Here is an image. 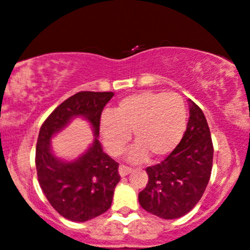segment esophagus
Returning <instances> with one entry per match:
<instances>
[{"instance_id": "1", "label": "esophagus", "mask_w": 250, "mask_h": 250, "mask_svg": "<svg viewBox=\"0 0 250 250\" xmlns=\"http://www.w3.org/2000/svg\"><path fill=\"white\" fill-rule=\"evenodd\" d=\"M131 172H132V168H130V167L124 166V165H120L119 166V174H120V177H126V175L130 174Z\"/></svg>"}]
</instances>
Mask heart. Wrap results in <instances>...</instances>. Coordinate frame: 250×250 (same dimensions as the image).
Here are the masks:
<instances>
[{
	"instance_id": "heart-1",
	"label": "heart",
	"mask_w": 250,
	"mask_h": 250,
	"mask_svg": "<svg viewBox=\"0 0 250 250\" xmlns=\"http://www.w3.org/2000/svg\"><path fill=\"white\" fill-rule=\"evenodd\" d=\"M187 127V107L177 93L144 92L122 99L112 114L101 119L99 131L111 155H120L130 142L137 144L128 158L133 163L158 161L168 157L183 140Z\"/></svg>"
}]
</instances>
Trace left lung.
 <instances>
[{
	"label": "left lung",
	"mask_w": 250,
	"mask_h": 250,
	"mask_svg": "<svg viewBox=\"0 0 250 250\" xmlns=\"http://www.w3.org/2000/svg\"><path fill=\"white\" fill-rule=\"evenodd\" d=\"M213 143L206 117L189 101L183 140L165 160L146 168L148 183L139 193L144 209L159 218L178 219L200 201L213 166Z\"/></svg>",
	"instance_id": "1"
}]
</instances>
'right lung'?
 <instances>
[{
  "instance_id": "right-lung-1",
  "label": "right lung",
  "mask_w": 250,
  "mask_h": 250,
  "mask_svg": "<svg viewBox=\"0 0 250 250\" xmlns=\"http://www.w3.org/2000/svg\"><path fill=\"white\" fill-rule=\"evenodd\" d=\"M113 92L82 91L64 101L41 126L36 145L38 183L52 207L63 218L85 222L111 207L119 183V164L103 152L99 136L102 111ZM76 116L93 126L95 140L77 160L65 162L52 153L49 140Z\"/></svg>"
}]
</instances>
